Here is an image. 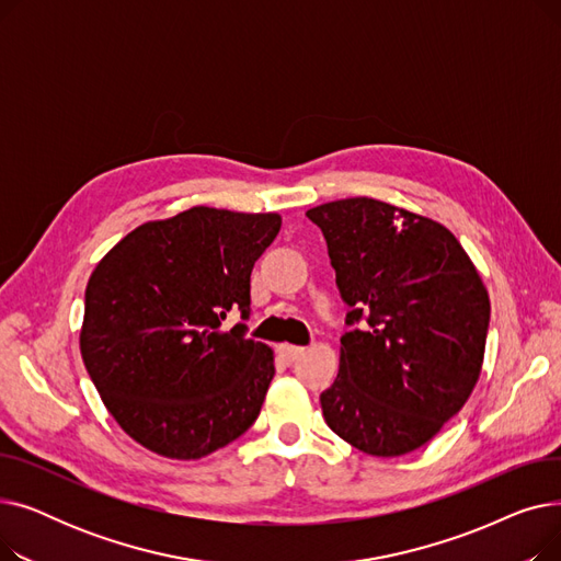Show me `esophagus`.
Masks as SVG:
<instances>
[{
	"label": "esophagus",
	"instance_id": "1",
	"mask_svg": "<svg viewBox=\"0 0 561 561\" xmlns=\"http://www.w3.org/2000/svg\"><path fill=\"white\" fill-rule=\"evenodd\" d=\"M279 352H282V357H284L288 364H293V362L300 359V357L305 355V347H300V345H288V343H284V345H279Z\"/></svg>",
	"mask_w": 561,
	"mask_h": 561
}]
</instances>
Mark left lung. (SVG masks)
I'll list each match as a JSON object with an SVG mask.
<instances>
[{"instance_id":"8db88e82","label":"left lung","mask_w":561,"mask_h":561,"mask_svg":"<svg viewBox=\"0 0 561 561\" xmlns=\"http://www.w3.org/2000/svg\"><path fill=\"white\" fill-rule=\"evenodd\" d=\"M307 218L325 236L350 307L322 416L366 455L416 450L473 393L491 318L486 288L444 225L400 206L350 197Z\"/></svg>"}]
</instances>
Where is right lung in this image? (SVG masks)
Instances as JSON below:
<instances>
[{"instance_id": "right-lung-1", "label": "right lung", "mask_w": 561, "mask_h": 561, "mask_svg": "<svg viewBox=\"0 0 561 561\" xmlns=\"http://www.w3.org/2000/svg\"><path fill=\"white\" fill-rule=\"evenodd\" d=\"M277 214L209 206L136 227L85 286L81 357L111 416L147 450L199 459L252 427L275 375L248 339L254 261Z\"/></svg>"}]
</instances>
